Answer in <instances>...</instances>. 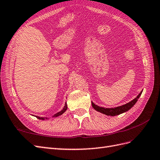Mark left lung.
<instances>
[{"instance_id":"obj_1","label":"left lung","mask_w":160,"mask_h":160,"mask_svg":"<svg viewBox=\"0 0 160 160\" xmlns=\"http://www.w3.org/2000/svg\"><path fill=\"white\" fill-rule=\"evenodd\" d=\"M142 93V91L140 92V93L133 100H132V101H130V102H129L126 104H125L122 106H119V107H117V108H104L99 107V106H98V105H96L93 102H91L92 106H93V109H95L96 111H99V112H100L101 113L107 115L115 116V115H118L119 114H122L124 112H126V111L129 110L135 104V103L137 102L138 99L139 98V97L141 96Z\"/></svg>"}]
</instances>
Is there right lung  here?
<instances>
[{
    "label": "right lung",
    "instance_id": "obj_1",
    "mask_svg": "<svg viewBox=\"0 0 160 160\" xmlns=\"http://www.w3.org/2000/svg\"><path fill=\"white\" fill-rule=\"evenodd\" d=\"M67 109V103H65V106H64L63 109H62L61 111H59V112H58L57 113L55 114L54 115L52 116V118H56V117H58V116H59V115H62V113H63L65 112V111ZM36 118H37V119H42V120H44L45 119H47V118H41V117H38V116H36Z\"/></svg>",
    "mask_w": 160,
    "mask_h": 160
}]
</instances>
